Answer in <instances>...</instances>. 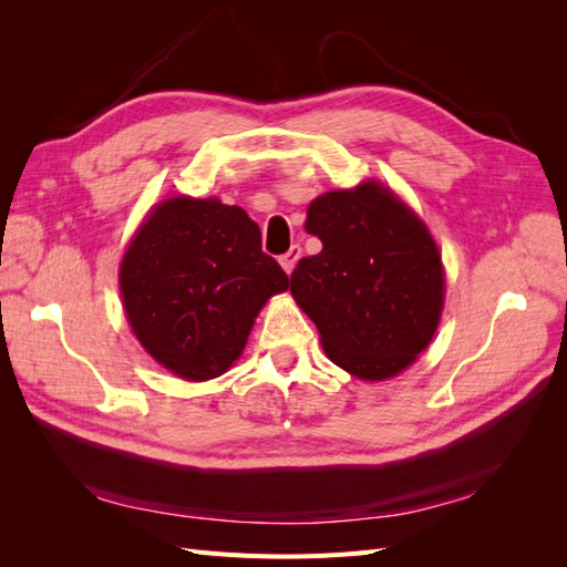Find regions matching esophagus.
Masks as SVG:
<instances>
[{"label":"esophagus","instance_id":"obj_1","mask_svg":"<svg viewBox=\"0 0 567 567\" xmlns=\"http://www.w3.org/2000/svg\"><path fill=\"white\" fill-rule=\"evenodd\" d=\"M300 255H302V248L296 244V246H290L288 252H284V255L279 257V262H281V267H284L286 274H290V271L296 269V265H298V260H300Z\"/></svg>","mask_w":567,"mask_h":567}]
</instances>
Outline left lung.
Listing matches in <instances>:
<instances>
[{
  "instance_id": "left-lung-1",
  "label": "left lung",
  "mask_w": 567,
  "mask_h": 567,
  "mask_svg": "<svg viewBox=\"0 0 567 567\" xmlns=\"http://www.w3.org/2000/svg\"><path fill=\"white\" fill-rule=\"evenodd\" d=\"M305 229L323 246L290 274V293L326 357L362 381L404 371L431 346L444 305L431 231L379 182L321 194Z\"/></svg>"
}]
</instances>
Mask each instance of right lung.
Here are the masks:
<instances>
[{"instance_id": "obj_1", "label": "right lung", "mask_w": 567, "mask_h": 567, "mask_svg": "<svg viewBox=\"0 0 567 567\" xmlns=\"http://www.w3.org/2000/svg\"><path fill=\"white\" fill-rule=\"evenodd\" d=\"M288 288L260 227L217 198H167L120 265L125 315L144 350L186 381H210L238 354L262 305Z\"/></svg>"}]
</instances>
